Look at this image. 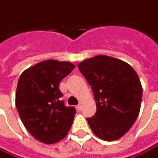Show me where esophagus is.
I'll list each match as a JSON object with an SVG mask.
<instances>
[{
    "label": "esophagus",
    "mask_w": 158,
    "mask_h": 158,
    "mask_svg": "<svg viewBox=\"0 0 158 158\" xmlns=\"http://www.w3.org/2000/svg\"><path fill=\"white\" fill-rule=\"evenodd\" d=\"M77 110H78V111L81 110V108H82V103H81V102H80V103H79L78 105H77Z\"/></svg>",
    "instance_id": "34e87169"
}]
</instances>
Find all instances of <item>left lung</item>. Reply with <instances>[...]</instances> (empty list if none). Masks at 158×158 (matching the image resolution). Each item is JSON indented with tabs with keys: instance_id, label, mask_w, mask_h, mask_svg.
Masks as SVG:
<instances>
[{
	"instance_id": "obj_1",
	"label": "left lung",
	"mask_w": 158,
	"mask_h": 158,
	"mask_svg": "<svg viewBox=\"0 0 158 158\" xmlns=\"http://www.w3.org/2000/svg\"><path fill=\"white\" fill-rule=\"evenodd\" d=\"M78 69L96 102V113L87 118L94 134L106 141L121 138L140 111L143 89L137 72L126 62L105 55L82 61Z\"/></svg>"
}]
</instances>
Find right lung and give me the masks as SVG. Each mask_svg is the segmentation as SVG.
I'll list each match as a JSON object with an SVG mask.
<instances>
[{"label": "right lung", "mask_w": 158, "mask_h": 158, "mask_svg": "<svg viewBox=\"0 0 158 158\" xmlns=\"http://www.w3.org/2000/svg\"><path fill=\"white\" fill-rule=\"evenodd\" d=\"M75 68L69 62L44 60L24 70L15 94L19 117L31 135L46 144L68 134L76 109L64 106L59 82Z\"/></svg>", "instance_id": "1"}]
</instances>
